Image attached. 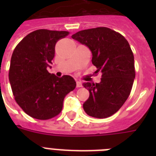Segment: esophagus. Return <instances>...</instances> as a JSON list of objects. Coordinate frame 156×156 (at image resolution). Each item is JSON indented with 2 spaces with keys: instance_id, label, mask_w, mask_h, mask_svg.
Wrapping results in <instances>:
<instances>
[{
  "instance_id": "obj_1",
  "label": "esophagus",
  "mask_w": 156,
  "mask_h": 156,
  "mask_svg": "<svg viewBox=\"0 0 156 156\" xmlns=\"http://www.w3.org/2000/svg\"><path fill=\"white\" fill-rule=\"evenodd\" d=\"M76 86H77V87H82L83 84L79 81H76Z\"/></svg>"
}]
</instances>
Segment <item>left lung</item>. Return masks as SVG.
<instances>
[{"mask_svg":"<svg viewBox=\"0 0 156 156\" xmlns=\"http://www.w3.org/2000/svg\"><path fill=\"white\" fill-rule=\"evenodd\" d=\"M72 38L90 48L96 72L102 73L100 83H83L90 92L83 109L92 117H109L125 104L133 87L135 68L130 46L123 35L104 27L80 30Z\"/></svg>","mask_w":156,"mask_h":156,"instance_id":"obj_1","label":"left lung"}]
</instances>
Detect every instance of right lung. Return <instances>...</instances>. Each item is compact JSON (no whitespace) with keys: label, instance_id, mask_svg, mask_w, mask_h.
<instances>
[{"label":"right lung","instance_id":"add662e5","mask_svg":"<svg viewBox=\"0 0 156 156\" xmlns=\"http://www.w3.org/2000/svg\"><path fill=\"white\" fill-rule=\"evenodd\" d=\"M69 34L65 30L40 29L24 37L13 50L9 71L14 100L33 118L48 120L62 110L66 95L74 90L71 76L57 78L48 73L56 42Z\"/></svg>","mask_w":156,"mask_h":156}]
</instances>
